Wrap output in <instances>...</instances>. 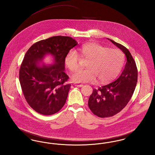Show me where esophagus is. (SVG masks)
Instances as JSON below:
<instances>
[{"label":"esophagus","mask_w":155,"mask_h":155,"mask_svg":"<svg viewBox=\"0 0 155 155\" xmlns=\"http://www.w3.org/2000/svg\"><path fill=\"white\" fill-rule=\"evenodd\" d=\"M73 85H75V86H77V87H82V86H83V85H82V84H78V83H74V84H73Z\"/></svg>","instance_id":"esophagus-1"}]
</instances>
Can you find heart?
I'll return each instance as SVG.
<instances>
[{
  "mask_svg": "<svg viewBox=\"0 0 155 155\" xmlns=\"http://www.w3.org/2000/svg\"><path fill=\"white\" fill-rule=\"evenodd\" d=\"M82 59L88 60L87 68L73 75V80L78 82H95L104 84L114 79L122 69L124 63L123 53L117 49H109L95 42L82 46L79 49ZM65 63L71 72L80 68V56L70 51L65 58Z\"/></svg>",
  "mask_w": 155,
  "mask_h": 155,
  "instance_id": "obj_1",
  "label": "heart"
}]
</instances>
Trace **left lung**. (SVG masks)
<instances>
[{"label": "left lung", "instance_id": "obj_1", "mask_svg": "<svg viewBox=\"0 0 155 155\" xmlns=\"http://www.w3.org/2000/svg\"><path fill=\"white\" fill-rule=\"evenodd\" d=\"M107 39L125 54L127 62L116 81L93 89L89 98L90 110L101 118L113 116L125 107L133 96L138 80L137 67L130 52L123 45Z\"/></svg>", "mask_w": 155, "mask_h": 155}]
</instances>
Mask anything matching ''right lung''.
<instances>
[{
  "label": "right lung",
  "mask_w": 155,
  "mask_h": 155,
  "mask_svg": "<svg viewBox=\"0 0 155 155\" xmlns=\"http://www.w3.org/2000/svg\"><path fill=\"white\" fill-rule=\"evenodd\" d=\"M77 45L70 37L54 36L39 41L26 52L19 71V80L24 97L34 110L44 115L58 112L64 105L71 84H66L65 58ZM50 54L53 65L41 67L39 61Z\"/></svg>",
  "instance_id": "obj_1"
}]
</instances>
